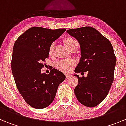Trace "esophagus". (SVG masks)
<instances>
[{"label": "esophagus", "instance_id": "esophagus-1", "mask_svg": "<svg viewBox=\"0 0 126 126\" xmlns=\"http://www.w3.org/2000/svg\"><path fill=\"white\" fill-rule=\"evenodd\" d=\"M71 74H65V76H66V79H69V78L71 77Z\"/></svg>", "mask_w": 126, "mask_h": 126}]
</instances>
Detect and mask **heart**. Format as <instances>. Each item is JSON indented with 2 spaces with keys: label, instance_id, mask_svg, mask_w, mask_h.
<instances>
[{
  "label": "heart",
  "instance_id": "obj_1",
  "mask_svg": "<svg viewBox=\"0 0 126 126\" xmlns=\"http://www.w3.org/2000/svg\"><path fill=\"white\" fill-rule=\"evenodd\" d=\"M64 42L65 46L69 50L71 49L72 48L74 47H78V41L72 36L65 37ZM53 49H54V44L52 43L50 46L49 47V49H48V53H49L50 55H52L53 52ZM73 65H74L73 61H69V60H62V61L57 62L55 64V66L58 69L64 71V72H69L72 69Z\"/></svg>",
  "mask_w": 126,
  "mask_h": 126
}]
</instances>
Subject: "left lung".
Here are the masks:
<instances>
[{
	"label": "left lung",
	"instance_id": "left-lung-1",
	"mask_svg": "<svg viewBox=\"0 0 126 126\" xmlns=\"http://www.w3.org/2000/svg\"><path fill=\"white\" fill-rule=\"evenodd\" d=\"M67 33L80 45L81 58L76 73L87 72V77L78 79L74 88L78 100L83 105L94 107L105 98L113 81L115 56L110 41L90 26L70 29Z\"/></svg>",
	"mask_w": 126,
	"mask_h": 126
}]
</instances>
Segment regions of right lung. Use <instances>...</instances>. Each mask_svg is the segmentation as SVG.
<instances>
[{
  "mask_svg": "<svg viewBox=\"0 0 126 126\" xmlns=\"http://www.w3.org/2000/svg\"><path fill=\"white\" fill-rule=\"evenodd\" d=\"M32 27L15 42L11 69L17 88L25 102L34 109H44L55 98L58 86L65 76L56 69L41 73L42 62L48 57L49 47L65 31Z\"/></svg>",
  "mask_w": 126,
  "mask_h": 126,
  "instance_id": "add662e5",
  "label": "right lung"
}]
</instances>
